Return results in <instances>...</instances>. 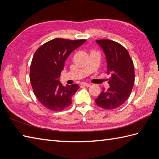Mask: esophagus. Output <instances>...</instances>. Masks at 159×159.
Returning <instances> with one entry per match:
<instances>
[{"label": "esophagus", "instance_id": "1", "mask_svg": "<svg viewBox=\"0 0 159 159\" xmlns=\"http://www.w3.org/2000/svg\"><path fill=\"white\" fill-rule=\"evenodd\" d=\"M80 85H83V86H85V87H90L91 86V85L89 83H80Z\"/></svg>", "mask_w": 159, "mask_h": 159}]
</instances>
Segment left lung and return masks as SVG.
Wrapping results in <instances>:
<instances>
[{"label":"left lung","mask_w":159,"mask_h":159,"mask_svg":"<svg viewBox=\"0 0 159 159\" xmlns=\"http://www.w3.org/2000/svg\"><path fill=\"white\" fill-rule=\"evenodd\" d=\"M96 42L105 54L107 73L111 76L108 81L110 87L107 90L103 89L95 101L104 109H114L126 102L133 89V61L128 50L120 43L109 39H98Z\"/></svg>","instance_id":"1"}]
</instances>
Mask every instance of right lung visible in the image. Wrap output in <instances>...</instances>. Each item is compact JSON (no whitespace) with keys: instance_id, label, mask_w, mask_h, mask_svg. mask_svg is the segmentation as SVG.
<instances>
[{"instance_id":"obj_1","label":"right lung","mask_w":159,"mask_h":159,"mask_svg":"<svg viewBox=\"0 0 159 159\" xmlns=\"http://www.w3.org/2000/svg\"><path fill=\"white\" fill-rule=\"evenodd\" d=\"M85 42L56 38L35 51L30 67V80L35 96L46 109L60 111L72 104V97L79 86L73 84L64 87L58 79L67 57Z\"/></svg>"}]
</instances>
